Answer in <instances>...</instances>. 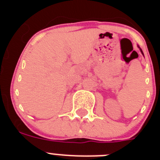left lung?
I'll return each instance as SVG.
<instances>
[{"label":"left lung","instance_id":"8db88e82","mask_svg":"<svg viewBox=\"0 0 160 160\" xmlns=\"http://www.w3.org/2000/svg\"><path fill=\"white\" fill-rule=\"evenodd\" d=\"M138 48H139V46H138ZM140 51H141V53H142V55H143V53H142V49H140Z\"/></svg>","mask_w":160,"mask_h":160}]
</instances>
